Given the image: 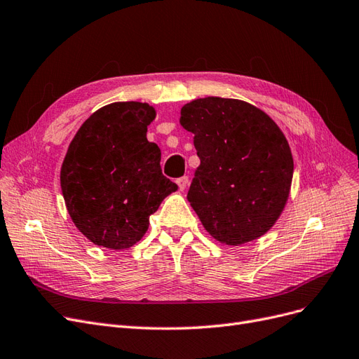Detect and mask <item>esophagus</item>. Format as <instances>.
Instances as JSON below:
<instances>
[{"instance_id": "34e87169", "label": "esophagus", "mask_w": 359, "mask_h": 359, "mask_svg": "<svg viewBox=\"0 0 359 359\" xmlns=\"http://www.w3.org/2000/svg\"><path fill=\"white\" fill-rule=\"evenodd\" d=\"M177 184H179V188H180V191H183L184 188L188 187V183H189V179H188V176H183V177H179L177 180Z\"/></svg>"}]
</instances>
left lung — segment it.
I'll use <instances>...</instances> for the list:
<instances>
[{
  "mask_svg": "<svg viewBox=\"0 0 359 359\" xmlns=\"http://www.w3.org/2000/svg\"><path fill=\"white\" fill-rule=\"evenodd\" d=\"M200 167L188 201L217 241L240 245L268 232L287 203L293 156L283 131L256 106L205 97L184 104Z\"/></svg>",
  "mask_w": 359,
  "mask_h": 359,
  "instance_id": "obj_1",
  "label": "left lung"
}]
</instances>
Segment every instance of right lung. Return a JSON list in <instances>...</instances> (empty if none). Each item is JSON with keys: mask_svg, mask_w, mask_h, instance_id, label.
<instances>
[{"mask_svg": "<svg viewBox=\"0 0 359 359\" xmlns=\"http://www.w3.org/2000/svg\"><path fill=\"white\" fill-rule=\"evenodd\" d=\"M155 111L115 102L79 127L60 170V187L75 226L106 248L135 245L149 217L177 184L161 171V151L146 139Z\"/></svg>", "mask_w": 359, "mask_h": 359, "instance_id": "1", "label": "right lung"}]
</instances>
